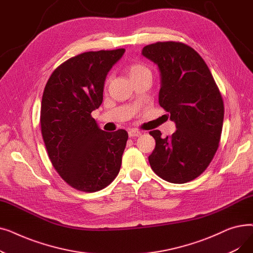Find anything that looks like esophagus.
<instances>
[{
  "instance_id": "esophagus-1",
  "label": "esophagus",
  "mask_w": 253,
  "mask_h": 253,
  "mask_svg": "<svg viewBox=\"0 0 253 253\" xmlns=\"http://www.w3.org/2000/svg\"><path fill=\"white\" fill-rule=\"evenodd\" d=\"M128 135H129V137H138L141 135V133L137 130H129Z\"/></svg>"
}]
</instances>
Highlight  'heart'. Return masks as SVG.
<instances>
[{"label":"heart","instance_id":"obj_1","mask_svg":"<svg viewBox=\"0 0 253 253\" xmlns=\"http://www.w3.org/2000/svg\"><path fill=\"white\" fill-rule=\"evenodd\" d=\"M127 73L132 81H134V80L143 76H151V71L147 68V66L141 63H132L128 65ZM109 81H110V78H106L105 84H108Z\"/></svg>","mask_w":253,"mask_h":253}]
</instances>
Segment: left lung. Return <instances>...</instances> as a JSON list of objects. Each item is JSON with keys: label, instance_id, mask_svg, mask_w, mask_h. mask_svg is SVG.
<instances>
[{"label": "left lung", "instance_id": "1", "mask_svg": "<svg viewBox=\"0 0 253 253\" xmlns=\"http://www.w3.org/2000/svg\"><path fill=\"white\" fill-rule=\"evenodd\" d=\"M141 54L160 71L159 104L170 115L176 131L150 134L156 147L149 156L152 169L161 178L184 183L201 175L213 159L220 140L223 101L203 58L179 42H158L143 47Z\"/></svg>", "mask_w": 253, "mask_h": 253}]
</instances>
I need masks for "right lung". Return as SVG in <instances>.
Returning a JSON list of instances; mask_svg holds the SVG:
<instances>
[{
    "label": "right lung",
    "instance_id": "obj_1",
    "mask_svg": "<svg viewBox=\"0 0 253 253\" xmlns=\"http://www.w3.org/2000/svg\"><path fill=\"white\" fill-rule=\"evenodd\" d=\"M125 49L90 51L61 63L45 86L41 131L50 161L76 190L97 192L116 178L127 131L101 130L91 113L102 103L104 81Z\"/></svg>",
    "mask_w": 253,
    "mask_h": 253
}]
</instances>
